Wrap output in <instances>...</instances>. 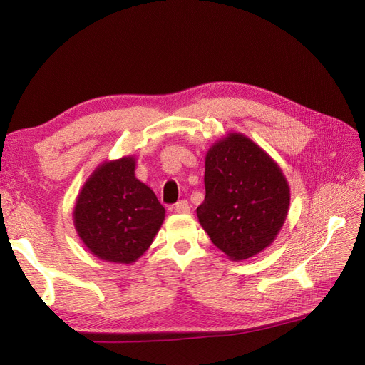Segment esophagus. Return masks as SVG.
Returning <instances> with one entry per match:
<instances>
[{"label": "esophagus", "mask_w": 365, "mask_h": 365, "mask_svg": "<svg viewBox=\"0 0 365 365\" xmlns=\"http://www.w3.org/2000/svg\"><path fill=\"white\" fill-rule=\"evenodd\" d=\"M173 210L177 212H182V215H185V212H190V204H188L185 199H181L177 204H175Z\"/></svg>", "instance_id": "1"}]
</instances>
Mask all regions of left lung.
Returning <instances> with one entry per match:
<instances>
[{
	"label": "left lung",
	"mask_w": 365,
	"mask_h": 365,
	"mask_svg": "<svg viewBox=\"0 0 365 365\" xmlns=\"http://www.w3.org/2000/svg\"><path fill=\"white\" fill-rule=\"evenodd\" d=\"M204 182L196 215L226 257L247 259L273 243L290 207V187L267 153L230 133L208 149Z\"/></svg>",
	"instance_id": "left-lung-1"
}]
</instances>
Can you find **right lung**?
<instances>
[{
  "instance_id": "add662e5",
  "label": "right lung",
  "mask_w": 365,
  "mask_h": 365,
  "mask_svg": "<svg viewBox=\"0 0 365 365\" xmlns=\"http://www.w3.org/2000/svg\"><path fill=\"white\" fill-rule=\"evenodd\" d=\"M134 169V157L103 163L84 182L75 202V230L99 259L116 264L137 261L165 220V207L135 178Z\"/></svg>"
}]
</instances>
